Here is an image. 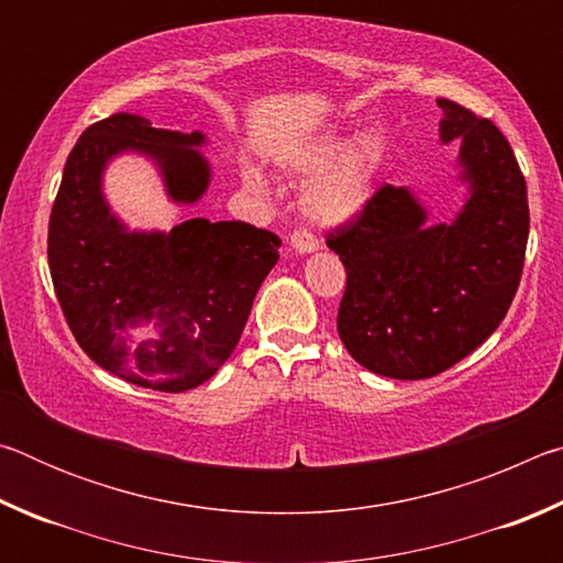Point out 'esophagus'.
I'll return each instance as SVG.
<instances>
[{
  "label": "esophagus",
  "instance_id": "1",
  "mask_svg": "<svg viewBox=\"0 0 563 563\" xmlns=\"http://www.w3.org/2000/svg\"><path fill=\"white\" fill-rule=\"evenodd\" d=\"M290 251L292 253H312V251H318V241H316V235H312L310 231H305V228H300V231H295L292 235H290Z\"/></svg>",
  "mask_w": 563,
  "mask_h": 563
}]
</instances>
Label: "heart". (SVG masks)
Masks as SVG:
<instances>
[{
  "instance_id": "1",
  "label": "heart",
  "mask_w": 563,
  "mask_h": 563,
  "mask_svg": "<svg viewBox=\"0 0 563 563\" xmlns=\"http://www.w3.org/2000/svg\"><path fill=\"white\" fill-rule=\"evenodd\" d=\"M385 164V144L377 133H362L350 144L345 133H328L295 151L288 168L312 180L305 194V211L322 223H345L373 201L379 170ZM247 186L263 188V176L245 168Z\"/></svg>"
}]
</instances>
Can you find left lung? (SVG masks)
Instances as JSON below:
<instances>
[{"instance_id": "8db88e82", "label": "left lung", "mask_w": 563, "mask_h": 563, "mask_svg": "<svg viewBox=\"0 0 563 563\" xmlns=\"http://www.w3.org/2000/svg\"><path fill=\"white\" fill-rule=\"evenodd\" d=\"M440 136L460 139L470 198L454 223H427L412 190L379 186L365 211L332 228L347 283L340 340L369 373L434 377L487 340L517 295L529 238L527 180L504 133L450 99Z\"/></svg>"}]
</instances>
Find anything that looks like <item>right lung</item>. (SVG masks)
<instances>
[{
    "mask_svg": "<svg viewBox=\"0 0 563 563\" xmlns=\"http://www.w3.org/2000/svg\"><path fill=\"white\" fill-rule=\"evenodd\" d=\"M203 133L154 129L136 113L91 123L66 158L49 218L56 298L81 350L107 373L158 393H186L231 357L280 238L243 221L190 218L168 233H131L109 211L101 174L121 151L158 164L168 196L196 203L211 168ZM148 324L155 335L130 332Z\"/></svg>",
    "mask_w": 563,
    "mask_h": 563,
    "instance_id": "right-lung-1",
    "label": "right lung"
}]
</instances>
